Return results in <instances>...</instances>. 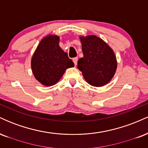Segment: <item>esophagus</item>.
I'll use <instances>...</instances> for the list:
<instances>
[{
	"label": "esophagus",
	"instance_id": "obj_1",
	"mask_svg": "<svg viewBox=\"0 0 148 148\" xmlns=\"http://www.w3.org/2000/svg\"><path fill=\"white\" fill-rule=\"evenodd\" d=\"M73 62H74V64H75V66L76 65V64H77V61H78V58L76 57V58H74L72 59Z\"/></svg>",
	"mask_w": 148,
	"mask_h": 148
}]
</instances>
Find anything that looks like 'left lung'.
I'll return each mask as SVG.
<instances>
[{
	"instance_id": "left-lung-1",
	"label": "left lung",
	"mask_w": 148,
	"mask_h": 148,
	"mask_svg": "<svg viewBox=\"0 0 148 148\" xmlns=\"http://www.w3.org/2000/svg\"><path fill=\"white\" fill-rule=\"evenodd\" d=\"M84 57L78 60V69L89 84L101 87L114 76L117 60L114 52L95 35L81 37Z\"/></svg>"
}]
</instances>
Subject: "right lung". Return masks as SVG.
Masks as SVG:
<instances>
[{
    "instance_id": "obj_1",
    "label": "right lung",
    "mask_w": 148,
    "mask_h": 148,
    "mask_svg": "<svg viewBox=\"0 0 148 148\" xmlns=\"http://www.w3.org/2000/svg\"><path fill=\"white\" fill-rule=\"evenodd\" d=\"M74 66L68 55L59 46V37L49 35L37 46L31 60L33 73L38 81L47 86L56 84L66 69Z\"/></svg>"
}]
</instances>
